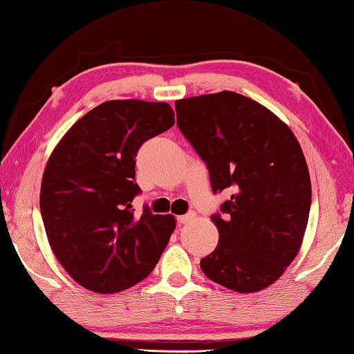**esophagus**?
<instances>
[{
	"label": "esophagus",
	"instance_id": "obj_1",
	"mask_svg": "<svg viewBox=\"0 0 354 354\" xmlns=\"http://www.w3.org/2000/svg\"><path fill=\"white\" fill-rule=\"evenodd\" d=\"M194 218H195V212H189V214H185V215H179L178 223H181V225L189 223V221H192Z\"/></svg>",
	"mask_w": 354,
	"mask_h": 354
}]
</instances>
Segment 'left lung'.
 Returning a JSON list of instances; mask_svg holds the SVG:
<instances>
[{"label": "left lung", "mask_w": 354, "mask_h": 354, "mask_svg": "<svg viewBox=\"0 0 354 354\" xmlns=\"http://www.w3.org/2000/svg\"><path fill=\"white\" fill-rule=\"evenodd\" d=\"M175 107L212 190L232 192L223 217L212 215L218 243L201 270L239 293L266 289L295 259L308 226L313 194L303 149L283 120L241 93L183 98Z\"/></svg>", "instance_id": "1"}]
</instances>
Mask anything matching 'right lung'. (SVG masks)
Listing matches in <instances>:
<instances>
[{"mask_svg":"<svg viewBox=\"0 0 354 354\" xmlns=\"http://www.w3.org/2000/svg\"><path fill=\"white\" fill-rule=\"evenodd\" d=\"M173 124L170 104L112 100L77 120L53 149L41 178V218L53 253L86 289H129L153 272L169 243L175 217L147 206L134 214L133 200L140 192L137 151Z\"/></svg>","mask_w":354,"mask_h":354,"instance_id":"1","label":"right lung"}]
</instances>
